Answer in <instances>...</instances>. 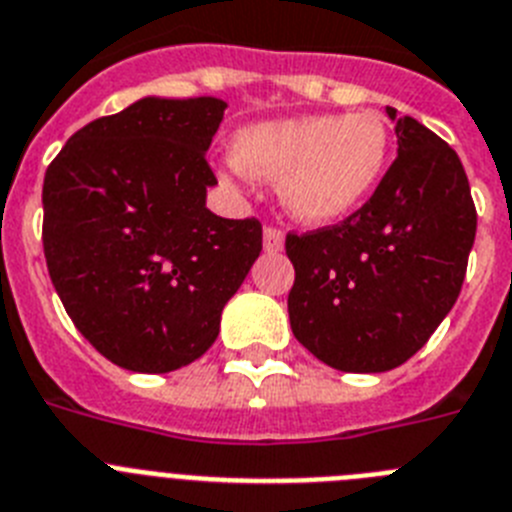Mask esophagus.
<instances>
[{"instance_id": "obj_1", "label": "esophagus", "mask_w": 512, "mask_h": 512, "mask_svg": "<svg viewBox=\"0 0 512 512\" xmlns=\"http://www.w3.org/2000/svg\"><path fill=\"white\" fill-rule=\"evenodd\" d=\"M283 242H286V237H283L281 229H275V226H265V231H262V247H265V252H281L283 250Z\"/></svg>"}]
</instances>
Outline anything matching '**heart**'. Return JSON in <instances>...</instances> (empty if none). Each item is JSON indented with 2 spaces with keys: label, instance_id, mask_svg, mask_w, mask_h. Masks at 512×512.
I'll return each instance as SVG.
<instances>
[{
  "label": "heart",
  "instance_id": "heart-1",
  "mask_svg": "<svg viewBox=\"0 0 512 512\" xmlns=\"http://www.w3.org/2000/svg\"><path fill=\"white\" fill-rule=\"evenodd\" d=\"M389 144L376 113L299 115L242 128L234 136V159L244 172L278 182L293 219L324 226L368 201L384 177ZM221 177L237 180L239 168L224 167Z\"/></svg>",
  "mask_w": 512,
  "mask_h": 512
}]
</instances>
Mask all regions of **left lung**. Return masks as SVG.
<instances>
[{
  "label": "left lung",
  "instance_id": "8db88e82",
  "mask_svg": "<svg viewBox=\"0 0 512 512\" xmlns=\"http://www.w3.org/2000/svg\"><path fill=\"white\" fill-rule=\"evenodd\" d=\"M397 159L342 224L288 234L293 337L345 373H384L428 342L459 299L477 211L456 151L386 108Z\"/></svg>",
  "mask_w": 512,
  "mask_h": 512
}]
</instances>
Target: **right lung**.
<instances>
[{
  "label": "right lung",
  "mask_w": 512,
  "mask_h": 512,
  "mask_svg": "<svg viewBox=\"0 0 512 512\" xmlns=\"http://www.w3.org/2000/svg\"><path fill=\"white\" fill-rule=\"evenodd\" d=\"M219 97H141L79 128L43 180V252L71 322L136 373L198 361L262 250L257 219L206 208Z\"/></svg>",
  "instance_id": "add662e5"
}]
</instances>
